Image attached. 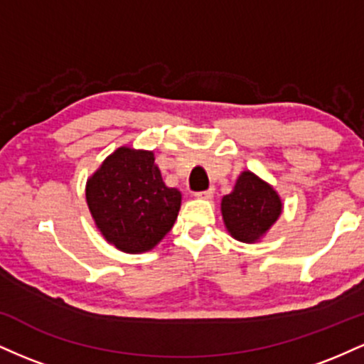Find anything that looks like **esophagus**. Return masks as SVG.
<instances>
[{"mask_svg":"<svg viewBox=\"0 0 364 364\" xmlns=\"http://www.w3.org/2000/svg\"><path fill=\"white\" fill-rule=\"evenodd\" d=\"M196 198H212L214 196V188H208L205 191H198V193H195Z\"/></svg>","mask_w":364,"mask_h":364,"instance_id":"esophagus-1","label":"esophagus"}]
</instances>
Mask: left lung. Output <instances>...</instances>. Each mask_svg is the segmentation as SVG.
<instances>
[{
    "label": "left lung",
    "mask_w": 364,
    "mask_h": 364,
    "mask_svg": "<svg viewBox=\"0 0 364 364\" xmlns=\"http://www.w3.org/2000/svg\"><path fill=\"white\" fill-rule=\"evenodd\" d=\"M224 224L231 236L253 243L265 235L282 212L277 191L250 171L241 173L232 193L223 198Z\"/></svg>",
    "instance_id": "8db88e82"
}]
</instances>
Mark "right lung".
I'll use <instances>...</instances> for the list:
<instances>
[{"mask_svg": "<svg viewBox=\"0 0 364 364\" xmlns=\"http://www.w3.org/2000/svg\"><path fill=\"white\" fill-rule=\"evenodd\" d=\"M147 150L121 147L87 181V203L102 236L121 252L152 250L173 228L181 193L168 188Z\"/></svg>", "mask_w": 364, "mask_h": 364, "instance_id": "obj_1", "label": "right lung"}]
</instances>
